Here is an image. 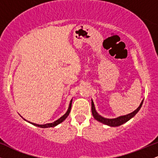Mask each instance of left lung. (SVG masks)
<instances>
[{"label":"left lung","instance_id":"1","mask_svg":"<svg viewBox=\"0 0 158 158\" xmlns=\"http://www.w3.org/2000/svg\"><path fill=\"white\" fill-rule=\"evenodd\" d=\"M143 100L141 102L140 105H139L138 108H137L135 110H134L132 113L128 114L125 116H121V117H119L115 119H106V118H104V117H101L100 115H99V114H97V112L96 111L95 108H94V104L93 100H91V111L94 118L97 119V120L99 121V122L102 123L103 124L108 125V126H113V127L119 126H121V125H123V123H126L127 121H128L130 119H131L134 116H135L136 114H137L139 110V109H140L141 106H142L143 105Z\"/></svg>","mask_w":158,"mask_h":158}]
</instances>
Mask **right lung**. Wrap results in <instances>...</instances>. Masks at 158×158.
Segmentation results:
<instances>
[{
  "instance_id": "1",
  "label": "right lung",
  "mask_w": 158,
  "mask_h": 158,
  "mask_svg": "<svg viewBox=\"0 0 158 158\" xmlns=\"http://www.w3.org/2000/svg\"><path fill=\"white\" fill-rule=\"evenodd\" d=\"M71 106H72V100L70 101V106H69L68 110V111H67V113L65 114L64 115H63L62 117H60L59 119H57V120L55 121V122H53L52 123H48V124H44V125H39V124H35V123H31L32 125H34V126L40 127V128H50V127H54V126H57V125L59 124V123H62L63 121H64V119L68 117V116L69 115V114H70V109H71Z\"/></svg>"
}]
</instances>
